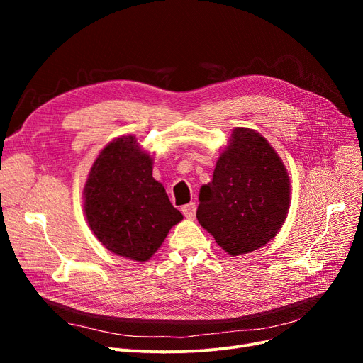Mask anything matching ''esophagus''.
<instances>
[{"mask_svg": "<svg viewBox=\"0 0 363 363\" xmlns=\"http://www.w3.org/2000/svg\"><path fill=\"white\" fill-rule=\"evenodd\" d=\"M182 213L186 219H194L196 218V203H189L182 206Z\"/></svg>", "mask_w": 363, "mask_h": 363, "instance_id": "esophagus-1", "label": "esophagus"}]
</instances>
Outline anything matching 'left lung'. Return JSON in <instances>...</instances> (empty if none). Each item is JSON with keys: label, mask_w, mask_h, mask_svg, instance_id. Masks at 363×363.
Returning <instances> with one entry per match:
<instances>
[{"label": "left lung", "mask_w": 363, "mask_h": 363, "mask_svg": "<svg viewBox=\"0 0 363 363\" xmlns=\"http://www.w3.org/2000/svg\"><path fill=\"white\" fill-rule=\"evenodd\" d=\"M290 207V177L259 132L233 130L211 184L200 189L197 219L233 256L255 252L281 230Z\"/></svg>", "instance_id": "obj_1"}]
</instances>
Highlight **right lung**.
I'll use <instances>...</instances> for the list:
<instances>
[{
	"label": "right lung",
	"instance_id": "1",
	"mask_svg": "<svg viewBox=\"0 0 363 363\" xmlns=\"http://www.w3.org/2000/svg\"><path fill=\"white\" fill-rule=\"evenodd\" d=\"M85 215L107 250L145 262L182 215L152 178V159L135 137H121L95 159L84 189Z\"/></svg>",
	"mask_w": 363,
	"mask_h": 363
}]
</instances>
